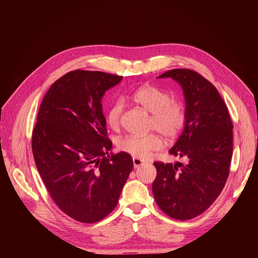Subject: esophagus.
<instances>
[{"instance_id": "34e87169", "label": "esophagus", "mask_w": 258, "mask_h": 258, "mask_svg": "<svg viewBox=\"0 0 258 258\" xmlns=\"http://www.w3.org/2000/svg\"><path fill=\"white\" fill-rule=\"evenodd\" d=\"M142 165H144V161L143 160L139 159V158H134V168L135 169L140 168Z\"/></svg>"}]
</instances>
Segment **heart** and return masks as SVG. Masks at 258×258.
Segmentation results:
<instances>
[{
  "label": "heart",
  "mask_w": 258,
  "mask_h": 258,
  "mask_svg": "<svg viewBox=\"0 0 258 258\" xmlns=\"http://www.w3.org/2000/svg\"><path fill=\"white\" fill-rule=\"evenodd\" d=\"M130 99L152 114L151 130H156L168 140H172L181 134L186 122L185 106L181 101L172 99L167 90L154 85H144L132 91ZM123 110L124 104L119 99L107 110L106 122L112 129L119 127ZM161 146L160 137L154 134L145 137L126 136L117 141V148L120 152L139 159L150 158Z\"/></svg>",
  "instance_id": "obj_1"
}]
</instances>
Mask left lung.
<instances>
[{
  "instance_id": "8db88e82",
  "label": "left lung",
  "mask_w": 258,
  "mask_h": 258,
  "mask_svg": "<svg viewBox=\"0 0 258 258\" xmlns=\"http://www.w3.org/2000/svg\"><path fill=\"white\" fill-rule=\"evenodd\" d=\"M182 86L186 102L184 131L169 153L185 161H156L153 194L161 211L187 221L205 212L220 196L232 157V122L227 106L212 83L189 69L159 76Z\"/></svg>"
}]
</instances>
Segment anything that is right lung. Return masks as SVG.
<instances>
[{"label": "right lung", "mask_w": 258, "mask_h": 258, "mask_svg": "<svg viewBox=\"0 0 258 258\" xmlns=\"http://www.w3.org/2000/svg\"><path fill=\"white\" fill-rule=\"evenodd\" d=\"M122 76L75 70L54 82L32 132L35 165L50 197L73 220L92 224L116 208L134 168L130 155L110 152L101 99Z\"/></svg>", "instance_id": "right-lung-1"}]
</instances>
